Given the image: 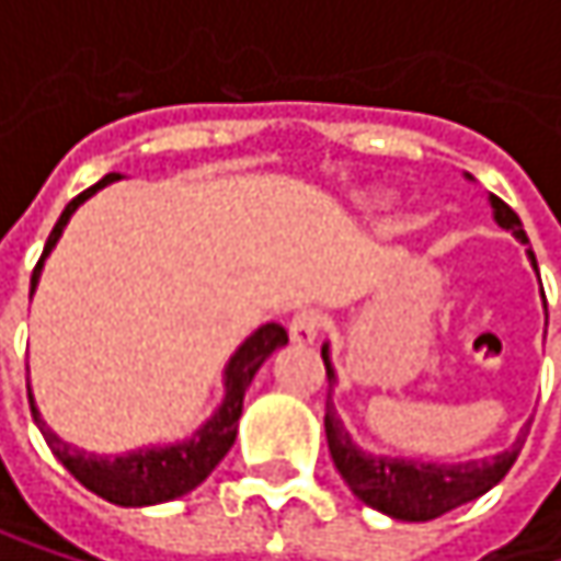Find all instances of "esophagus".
I'll return each instance as SVG.
<instances>
[{"mask_svg": "<svg viewBox=\"0 0 561 561\" xmlns=\"http://www.w3.org/2000/svg\"><path fill=\"white\" fill-rule=\"evenodd\" d=\"M318 334H321V314H318V311H298V314L291 318V324H288V337H291V344H298V347L314 344Z\"/></svg>", "mask_w": 561, "mask_h": 561, "instance_id": "1", "label": "esophagus"}]
</instances>
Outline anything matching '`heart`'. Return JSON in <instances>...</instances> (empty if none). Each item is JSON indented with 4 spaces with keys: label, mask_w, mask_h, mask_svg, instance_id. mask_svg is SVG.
Segmentation results:
<instances>
[{
    "label": "heart",
    "mask_w": 561,
    "mask_h": 561,
    "mask_svg": "<svg viewBox=\"0 0 561 561\" xmlns=\"http://www.w3.org/2000/svg\"><path fill=\"white\" fill-rule=\"evenodd\" d=\"M354 204L360 210H383V207H390V197H383V194H360V197H354Z\"/></svg>",
    "instance_id": "b5f03b06"
}]
</instances>
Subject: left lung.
<instances>
[{
	"mask_svg": "<svg viewBox=\"0 0 561 561\" xmlns=\"http://www.w3.org/2000/svg\"><path fill=\"white\" fill-rule=\"evenodd\" d=\"M468 181H474L471 174H465ZM488 204L494 210V220L510 230L519 243H526L523 224L519 217L506 207L501 197L488 194ZM533 270H536V256L533 250H526ZM321 357H324V370H328V383L334 390L337 383V370L331 364V344H321ZM324 432H328V448L334 458V468L341 471V478L347 481V488L354 491L357 501L367 506L387 513L392 519H405V523H425L435 519L448 510L461 504L478 501L481 494H488L491 488H497L506 478V471L513 468L526 432L519 428L516 442L491 455V458H471V461H422V458H402V455H374L367 448H360L351 432L344 428L334 399L328 396V412H324Z\"/></svg>",
	"mask_w": 561,
	"mask_h": 561,
	"instance_id": "obj_1",
	"label": "left lung"
}]
</instances>
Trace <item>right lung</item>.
Returning a JSON list of instances; mask_svg holds the SVG:
<instances>
[{
    "instance_id": "right-lung-1",
    "label": "right lung",
    "mask_w": 561,
    "mask_h": 561,
    "mask_svg": "<svg viewBox=\"0 0 561 561\" xmlns=\"http://www.w3.org/2000/svg\"><path fill=\"white\" fill-rule=\"evenodd\" d=\"M123 174H106L100 178L93 187H87L83 194H77L60 220L55 224L48 243H45V253L32 273V295L38 288L42 279V270H45V260L51 256V250L57 247L64 227L70 224V217L77 214V207L83 201H90L96 191H103L106 184L119 181ZM288 344V334L279 324H260L227 360L224 367V399L220 405L210 412V419L201 422V428H194L187 438L181 442H169V445H149V448H136V451H123V455H93V451H83L70 442H64L57 432H51V425L42 419L38 405H35V396H32V415L48 442V448L55 451V458L87 488L93 491L96 497L110 501L116 506H156L178 501L184 494H191L197 484L207 481V474L224 461V455L233 448L237 442V425H240V415H243V396L250 390L253 377L260 374V367L273 357V351H279Z\"/></svg>"
}]
</instances>
